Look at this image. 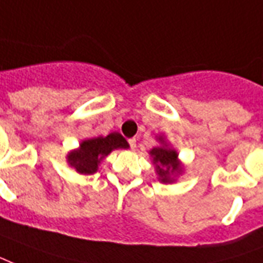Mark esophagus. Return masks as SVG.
I'll return each instance as SVG.
<instances>
[{"instance_id":"obj_1","label":"esophagus","mask_w":263,"mask_h":263,"mask_svg":"<svg viewBox=\"0 0 263 263\" xmlns=\"http://www.w3.org/2000/svg\"><path fill=\"white\" fill-rule=\"evenodd\" d=\"M128 143H129L131 149H135V147H137V139H135V138H131V139H128Z\"/></svg>"}]
</instances>
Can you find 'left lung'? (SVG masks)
I'll use <instances>...</instances> for the list:
<instances>
[{"label":"left lung","mask_w":263,"mask_h":263,"mask_svg":"<svg viewBox=\"0 0 263 263\" xmlns=\"http://www.w3.org/2000/svg\"><path fill=\"white\" fill-rule=\"evenodd\" d=\"M153 161L156 164L157 174L160 176L163 182H168L170 174L180 171V164L177 161V153L168 147H153L151 152Z\"/></svg>","instance_id":"left-lung-1"}]
</instances>
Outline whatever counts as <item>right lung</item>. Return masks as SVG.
<instances>
[{
  "instance_id": "add662e5",
  "label": "right lung",
  "mask_w": 263,
  "mask_h": 263,
  "mask_svg": "<svg viewBox=\"0 0 263 263\" xmlns=\"http://www.w3.org/2000/svg\"><path fill=\"white\" fill-rule=\"evenodd\" d=\"M128 143L118 132H112L106 138L99 137L87 139L81 143L78 151L72 152L68 161L81 174H93L97 171V164L103 157L114 149H125Z\"/></svg>"
}]
</instances>
